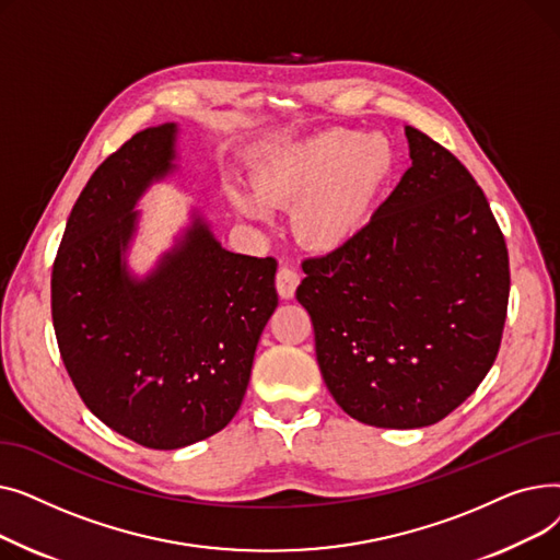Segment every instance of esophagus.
Instances as JSON below:
<instances>
[{
  "label": "esophagus",
  "instance_id": "34e87169",
  "mask_svg": "<svg viewBox=\"0 0 560 560\" xmlns=\"http://www.w3.org/2000/svg\"><path fill=\"white\" fill-rule=\"evenodd\" d=\"M275 285H277V292L281 295V300H292V298H295L298 285H300V275L292 270V265L283 262L279 272H277Z\"/></svg>",
  "mask_w": 560,
  "mask_h": 560
}]
</instances>
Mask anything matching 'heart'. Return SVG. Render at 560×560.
I'll return each instance as SVG.
<instances>
[{
	"instance_id": "heart-1",
	"label": "heart",
	"mask_w": 560,
	"mask_h": 560,
	"mask_svg": "<svg viewBox=\"0 0 560 560\" xmlns=\"http://www.w3.org/2000/svg\"><path fill=\"white\" fill-rule=\"evenodd\" d=\"M397 156L386 136L329 129L262 161L254 190L233 188L229 199L245 218L262 220L292 206V229L317 252H334L368 229L388 188Z\"/></svg>"
}]
</instances>
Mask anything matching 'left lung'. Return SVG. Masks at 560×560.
Instances as JSON below:
<instances>
[{"label":"left lung","instance_id":"1","mask_svg":"<svg viewBox=\"0 0 560 560\" xmlns=\"http://www.w3.org/2000/svg\"><path fill=\"white\" fill-rule=\"evenodd\" d=\"M410 165L368 229L302 262L298 302L338 406L381 429L447 418L492 368L509 308V249L475 176L406 127Z\"/></svg>","mask_w":560,"mask_h":560}]
</instances>
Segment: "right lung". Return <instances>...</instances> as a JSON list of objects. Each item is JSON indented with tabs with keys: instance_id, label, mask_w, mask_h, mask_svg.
Here are the masks:
<instances>
[{
	"instance_id": "obj_1",
	"label": "right lung",
	"mask_w": 560,
	"mask_h": 560,
	"mask_svg": "<svg viewBox=\"0 0 560 560\" xmlns=\"http://www.w3.org/2000/svg\"><path fill=\"white\" fill-rule=\"evenodd\" d=\"M174 125L131 136L88 179L51 268L58 351L83 404L150 450L222 431L275 313L277 260L222 249L201 218L144 281L122 252L133 203L174 165Z\"/></svg>"
}]
</instances>
